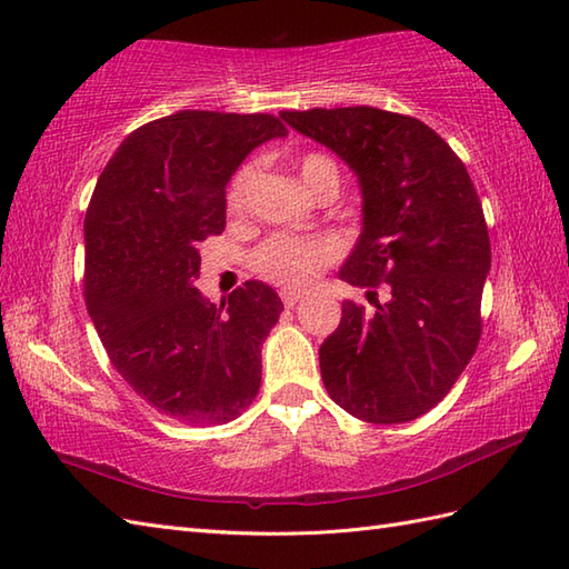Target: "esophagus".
<instances>
[{"label":"esophagus","mask_w":569,"mask_h":569,"mask_svg":"<svg viewBox=\"0 0 569 569\" xmlns=\"http://www.w3.org/2000/svg\"><path fill=\"white\" fill-rule=\"evenodd\" d=\"M300 298H303V296H300V291H281V300H283V306H288V308H293Z\"/></svg>","instance_id":"34e87169"}]
</instances>
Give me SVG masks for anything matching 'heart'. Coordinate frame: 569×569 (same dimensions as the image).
<instances>
[{"label": "heart", "instance_id": "1", "mask_svg": "<svg viewBox=\"0 0 569 569\" xmlns=\"http://www.w3.org/2000/svg\"><path fill=\"white\" fill-rule=\"evenodd\" d=\"M322 168L337 171L332 161L325 159V156H308V159H303V163H300V178L308 180L312 173L322 171ZM249 178H251L249 168H241V171L232 178V183H229V190H227L229 210L241 208V202H244V196H247ZM330 257H332V247L328 241L306 239L296 234H276L259 247L257 257H253V263H257V269L266 278H271L276 283L308 286L320 271V266Z\"/></svg>", "mask_w": 569, "mask_h": 569}]
</instances>
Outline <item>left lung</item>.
Segmentation results:
<instances>
[{
  "label": "left lung",
  "instance_id": "left-lung-1",
  "mask_svg": "<svg viewBox=\"0 0 569 569\" xmlns=\"http://www.w3.org/2000/svg\"><path fill=\"white\" fill-rule=\"evenodd\" d=\"M281 119L357 176L361 232L340 278L386 283V300L367 291L373 312L342 300V320L320 345L325 389L359 420H416L452 389L481 335L491 247L475 183L420 119L377 107Z\"/></svg>",
  "mask_w": 569,
  "mask_h": 569
}]
</instances>
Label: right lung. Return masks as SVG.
Returning <instances> with one entry per match:
<instances>
[{
  "instance_id": "add662e5",
  "label": "right lung",
  "mask_w": 569,
  "mask_h": 569,
  "mask_svg": "<svg viewBox=\"0 0 569 569\" xmlns=\"http://www.w3.org/2000/svg\"><path fill=\"white\" fill-rule=\"evenodd\" d=\"M288 131L271 114L183 110L119 143L84 214V303L107 357L159 413L217 426L261 383L283 303L247 281L214 306L196 288L200 244L227 224V183Z\"/></svg>"
}]
</instances>
